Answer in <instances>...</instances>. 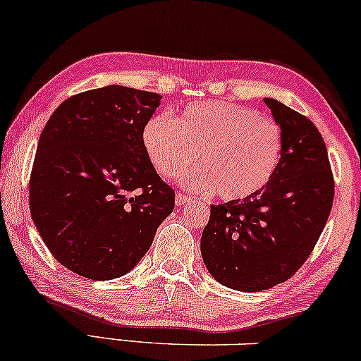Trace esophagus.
Masks as SVG:
<instances>
[{
    "label": "esophagus",
    "mask_w": 361,
    "mask_h": 361,
    "mask_svg": "<svg viewBox=\"0 0 361 361\" xmlns=\"http://www.w3.org/2000/svg\"><path fill=\"white\" fill-rule=\"evenodd\" d=\"M190 202H191V196L183 195V193L176 195V204H178V207H183V204L190 203Z\"/></svg>",
    "instance_id": "esophagus-1"
}]
</instances>
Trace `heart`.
Masks as SVG:
<instances>
[{"mask_svg":"<svg viewBox=\"0 0 361 361\" xmlns=\"http://www.w3.org/2000/svg\"><path fill=\"white\" fill-rule=\"evenodd\" d=\"M281 131L252 108L209 102L185 108L175 120L152 118L143 130V147L163 176H175L195 161L202 165L183 176L191 190L223 200H245L275 175L281 158Z\"/></svg>","mask_w":361,"mask_h":361,"instance_id":"obj_1","label":"heart"}]
</instances>
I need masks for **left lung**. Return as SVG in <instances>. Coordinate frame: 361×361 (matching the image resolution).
<instances>
[{
    "label": "left lung",
    "mask_w": 361,
    "mask_h": 361,
    "mask_svg": "<svg viewBox=\"0 0 361 361\" xmlns=\"http://www.w3.org/2000/svg\"><path fill=\"white\" fill-rule=\"evenodd\" d=\"M281 128V158L263 190L245 200L212 204L202 257L221 285L262 291L295 275L326 225L335 180L326 145L302 113L264 98Z\"/></svg>",
    "instance_id": "1"
}]
</instances>
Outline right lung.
<instances>
[{"label": "right lung", "mask_w": 361, "mask_h": 361, "mask_svg": "<svg viewBox=\"0 0 361 361\" xmlns=\"http://www.w3.org/2000/svg\"><path fill=\"white\" fill-rule=\"evenodd\" d=\"M158 93L104 86L65 99L41 131L30 212L58 263L90 280L125 275L175 208L143 147Z\"/></svg>", "instance_id": "add662e5"}]
</instances>
